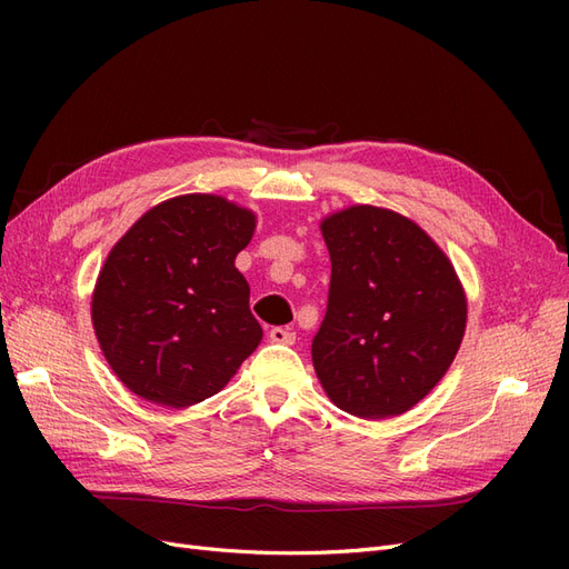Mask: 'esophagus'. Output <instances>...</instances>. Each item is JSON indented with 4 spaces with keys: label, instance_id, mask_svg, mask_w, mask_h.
Listing matches in <instances>:
<instances>
[{
    "label": "esophagus",
    "instance_id": "esophagus-1",
    "mask_svg": "<svg viewBox=\"0 0 569 569\" xmlns=\"http://www.w3.org/2000/svg\"><path fill=\"white\" fill-rule=\"evenodd\" d=\"M270 341L274 343H295L297 341V335L287 330V327H272L270 330Z\"/></svg>",
    "mask_w": 569,
    "mask_h": 569
}]
</instances>
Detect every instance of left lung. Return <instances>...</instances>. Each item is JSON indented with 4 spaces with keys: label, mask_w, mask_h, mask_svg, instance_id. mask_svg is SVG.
<instances>
[{
    "label": "left lung",
    "mask_w": 569,
    "mask_h": 569,
    "mask_svg": "<svg viewBox=\"0 0 569 569\" xmlns=\"http://www.w3.org/2000/svg\"><path fill=\"white\" fill-rule=\"evenodd\" d=\"M332 261L313 366L356 418L401 416L449 370L468 303L449 258L416 222L375 206L322 220Z\"/></svg>",
    "instance_id": "8db88e82"
}]
</instances>
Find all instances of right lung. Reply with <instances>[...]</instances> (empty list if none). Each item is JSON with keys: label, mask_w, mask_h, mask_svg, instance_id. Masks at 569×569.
Returning a JSON list of instances; mask_svg holds the SVG:
<instances>
[{"label": "right lung", "mask_w": 569, "mask_h": 569, "mask_svg": "<svg viewBox=\"0 0 569 569\" xmlns=\"http://www.w3.org/2000/svg\"><path fill=\"white\" fill-rule=\"evenodd\" d=\"M251 211L213 194L153 206L99 272L92 322L111 370L142 399L187 408L218 393L263 337L234 258Z\"/></svg>", "instance_id": "1"}]
</instances>
